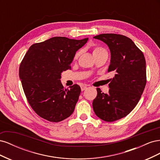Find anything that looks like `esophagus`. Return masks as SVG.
Returning <instances> with one entry per match:
<instances>
[{
    "instance_id": "1",
    "label": "esophagus",
    "mask_w": 160,
    "mask_h": 160,
    "mask_svg": "<svg viewBox=\"0 0 160 160\" xmlns=\"http://www.w3.org/2000/svg\"><path fill=\"white\" fill-rule=\"evenodd\" d=\"M88 85H85V84H84V85H82L81 86V91H83L85 90L87 88H88Z\"/></svg>"
}]
</instances>
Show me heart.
<instances>
[{"label": "heart", "instance_id": "heart-1", "mask_svg": "<svg viewBox=\"0 0 160 160\" xmlns=\"http://www.w3.org/2000/svg\"><path fill=\"white\" fill-rule=\"evenodd\" d=\"M103 51H105V49H103V48L101 47H96L93 49V55L94 56V55H95L97 54H98V53H99L100 52ZM79 55V52H77L76 54H75V57H74V59L75 60L77 59V57H78Z\"/></svg>", "mask_w": 160, "mask_h": 160}]
</instances>
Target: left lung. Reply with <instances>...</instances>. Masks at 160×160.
I'll list each match as a JSON object with an SVG mask.
<instances>
[{
  "mask_svg": "<svg viewBox=\"0 0 160 160\" xmlns=\"http://www.w3.org/2000/svg\"><path fill=\"white\" fill-rule=\"evenodd\" d=\"M105 42L111 52L108 71H113L109 93L97 88L93 108L98 118L111 122L127 116L139 101L146 84V63L143 52L129 38L118 34L93 37Z\"/></svg>",
  "mask_w": 160,
  "mask_h": 160,
  "instance_id": "left-lung-1",
  "label": "left lung"
}]
</instances>
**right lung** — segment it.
Listing matches in <instances>:
<instances>
[{"label":"right lung","instance_id":"add662e5","mask_svg":"<svg viewBox=\"0 0 160 160\" xmlns=\"http://www.w3.org/2000/svg\"><path fill=\"white\" fill-rule=\"evenodd\" d=\"M55 37L30 47L19 67V77L28 103L35 113L51 122L65 119L74 111L81 93L78 85L64 88L60 79L76 52L88 42Z\"/></svg>","mask_w":160,"mask_h":160}]
</instances>
